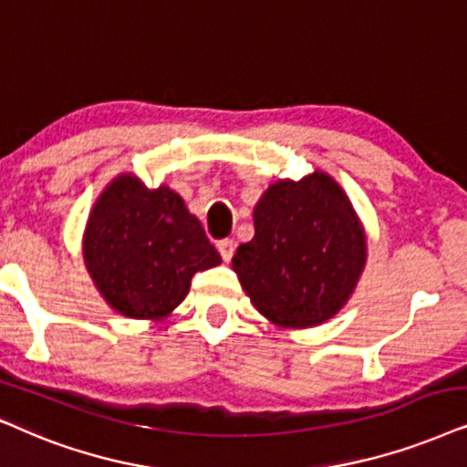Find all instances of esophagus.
<instances>
[{"label": "esophagus", "instance_id": "1", "mask_svg": "<svg viewBox=\"0 0 467 467\" xmlns=\"http://www.w3.org/2000/svg\"><path fill=\"white\" fill-rule=\"evenodd\" d=\"M216 248H219V253H221V257L225 259V262H232V257H234V251H235V242L234 240H221L219 244H216Z\"/></svg>", "mask_w": 467, "mask_h": 467}]
</instances>
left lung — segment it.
I'll return each instance as SVG.
<instances>
[{"label": "left lung", "mask_w": 467, "mask_h": 467, "mask_svg": "<svg viewBox=\"0 0 467 467\" xmlns=\"http://www.w3.org/2000/svg\"><path fill=\"white\" fill-rule=\"evenodd\" d=\"M255 235L234 270L251 305L283 328L326 324L352 298L367 265V234L348 192L326 171L278 180L253 210Z\"/></svg>", "instance_id": "1"}]
</instances>
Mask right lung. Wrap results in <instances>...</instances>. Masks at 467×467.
Listing matches in <instances>:
<instances>
[{
    "label": "right lung",
    "instance_id": "right-lung-1",
    "mask_svg": "<svg viewBox=\"0 0 467 467\" xmlns=\"http://www.w3.org/2000/svg\"><path fill=\"white\" fill-rule=\"evenodd\" d=\"M81 248L102 300L124 317L152 322L186 298L195 272L221 264L184 199L167 184L148 189L135 173L115 175L102 189Z\"/></svg>",
    "mask_w": 467,
    "mask_h": 467
}]
</instances>
